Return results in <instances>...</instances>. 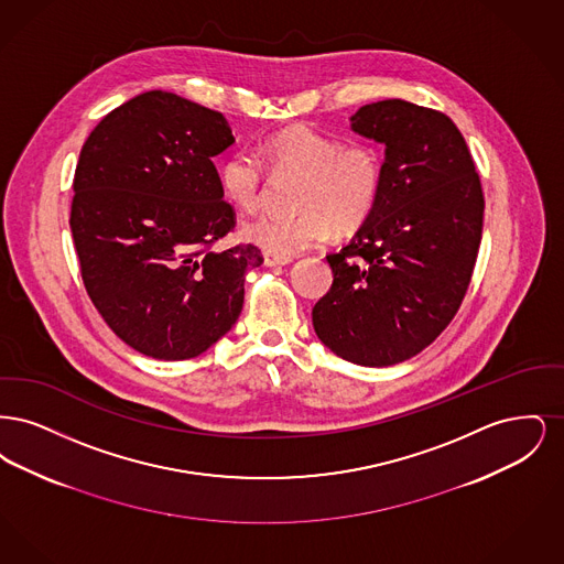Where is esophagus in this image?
Segmentation results:
<instances>
[{
	"instance_id": "esophagus-1",
	"label": "esophagus",
	"mask_w": 564,
	"mask_h": 564,
	"mask_svg": "<svg viewBox=\"0 0 564 564\" xmlns=\"http://www.w3.org/2000/svg\"><path fill=\"white\" fill-rule=\"evenodd\" d=\"M292 262V258H288V256H279V253H272V251H264V264L267 267H285V264H290Z\"/></svg>"
}]
</instances>
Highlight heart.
<instances>
[{
	"label": "heart",
	"mask_w": 564,
	"mask_h": 564,
	"mask_svg": "<svg viewBox=\"0 0 564 564\" xmlns=\"http://www.w3.org/2000/svg\"><path fill=\"white\" fill-rule=\"evenodd\" d=\"M264 154L279 171L300 173L297 214H262L242 226V237L279 256H294L327 241L334 232L361 226L378 205L384 166L370 141L340 143L334 134L297 124L272 134ZM224 196L242 212L264 198V169L256 154L239 152L219 166Z\"/></svg>",
	"instance_id": "1"
}]
</instances>
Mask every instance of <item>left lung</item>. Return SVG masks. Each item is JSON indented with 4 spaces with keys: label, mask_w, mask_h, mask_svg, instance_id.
Here are the masks:
<instances>
[{
    "label": "left lung",
    "mask_w": 564,
    "mask_h": 564,
    "mask_svg": "<svg viewBox=\"0 0 564 564\" xmlns=\"http://www.w3.org/2000/svg\"><path fill=\"white\" fill-rule=\"evenodd\" d=\"M355 133L384 150L372 215L329 253V292L313 308L323 345L357 366L414 357L455 319L480 239V175L455 122L437 109L387 99L357 109Z\"/></svg>",
    "instance_id": "1"
}]
</instances>
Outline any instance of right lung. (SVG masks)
<instances>
[{"label":"right lung","instance_id":"right-lung-1","mask_svg":"<svg viewBox=\"0 0 564 564\" xmlns=\"http://www.w3.org/2000/svg\"><path fill=\"white\" fill-rule=\"evenodd\" d=\"M235 143L226 118L150 90L93 129L74 177L72 235L82 281L111 332L134 350L180 361L239 319L251 242L215 249L237 226L214 156Z\"/></svg>","mask_w":564,"mask_h":564}]
</instances>
